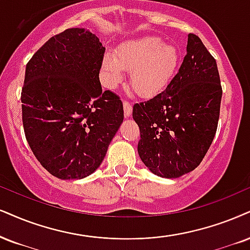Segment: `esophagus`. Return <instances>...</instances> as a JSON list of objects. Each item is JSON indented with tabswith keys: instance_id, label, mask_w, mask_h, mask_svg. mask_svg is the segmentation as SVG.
<instances>
[{
	"instance_id": "34e87169",
	"label": "esophagus",
	"mask_w": 250,
	"mask_h": 250,
	"mask_svg": "<svg viewBox=\"0 0 250 250\" xmlns=\"http://www.w3.org/2000/svg\"><path fill=\"white\" fill-rule=\"evenodd\" d=\"M123 105H124V115H125V117H130L132 115V104L128 101L125 100L124 103H123Z\"/></svg>"
}]
</instances>
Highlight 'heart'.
<instances>
[{
  "label": "heart",
  "instance_id": "1",
  "mask_svg": "<svg viewBox=\"0 0 250 250\" xmlns=\"http://www.w3.org/2000/svg\"><path fill=\"white\" fill-rule=\"evenodd\" d=\"M180 52L156 37L128 42L117 50V54H105L103 59L104 84L116 88L131 72L130 84L135 94L150 98L159 95L174 78L180 64Z\"/></svg>",
  "mask_w": 250,
  "mask_h": 250
}]
</instances>
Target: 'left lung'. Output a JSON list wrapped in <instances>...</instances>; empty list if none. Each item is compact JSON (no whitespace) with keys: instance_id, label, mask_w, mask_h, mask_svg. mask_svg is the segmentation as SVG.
Here are the masks:
<instances>
[{"instance_id":"left-lung-1","label":"left lung","mask_w":250,"mask_h":250,"mask_svg":"<svg viewBox=\"0 0 250 250\" xmlns=\"http://www.w3.org/2000/svg\"><path fill=\"white\" fill-rule=\"evenodd\" d=\"M221 95L215 59L190 33L183 62L166 90L133 105L138 153L150 171L176 178L198 167L217 132Z\"/></svg>"}]
</instances>
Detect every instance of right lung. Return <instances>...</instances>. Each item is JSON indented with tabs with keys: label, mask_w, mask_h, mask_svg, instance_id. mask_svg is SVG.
Returning a JSON list of instances; mask_svg holds the SVG:
<instances>
[{
	"label": "right lung",
	"mask_w": 250,
	"mask_h": 250,
	"mask_svg": "<svg viewBox=\"0 0 250 250\" xmlns=\"http://www.w3.org/2000/svg\"><path fill=\"white\" fill-rule=\"evenodd\" d=\"M104 53L94 33L75 27L48 39L26 64L24 133L40 165L61 180L96 170L124 119L118 95L102 91Z\"/></svg>",
	"instance_id": "right-lung-1"
}]
</instances>
